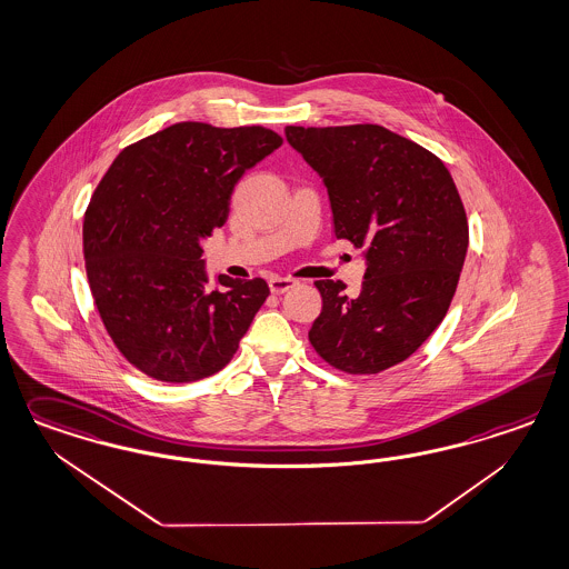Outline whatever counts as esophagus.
Returning a JSON list of instances; mask_svg holds the SVG:
<instances>
[{
	"label": "esophagus",
	"instance_id": "esophagus-1",
	"mask_svg": "<svg viewBox=\"0 0 569 569\" xmlns=\"http://www.w3.org/2000/svg\"><path fill=\"white\" fill-rule=\"evenodd\" d=\"M268 284H270V291L274 295L287 293L289 289H293L295 284H297V280L293 278H280V276H272L270 280H268Z\"/></svg>",
	"mask_w": 569,
	"mask_h": 569
}]
</instances>
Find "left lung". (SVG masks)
<instances>
[{
    "label": "left lung",
    "mask_w": 569,
    "mask_h": 569,
    "mask_svg": "<svg viewBox=\"0 0 569 569\" xmlns=\"http://www.w3.org/2000/svg\"><path fill=\"white\" fill-rule=\"evenodd\" d=\"M284 133L327 186L335 237L367 259L356 297L341 280H316L310 343L349 375L396 367L440 327L459 284L469 226L455 180L433 152L381 126Z\"/></svg>",
    "instance_id": "8db88e82"
}]
</instances>
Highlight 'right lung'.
<instances>
[{
  "mask_svg": "<svg viewBox=\"0 0 569 569\" xmlns=\"http://www.w3.org/2000/svg\"><path fill=\"white\" fill-rule=\"evenodd\" d=\"M282 144L272 129L183 121L126 148L83 218L98 313L129 365L166 383L216 375L239 349L270 289L218 276L202 240L221 228L242 173Z\"/></svg>",
  "mask_w": 569,
  "mask_h": 569,
  "instance_id": "add662e5",
  "label": "right lung"
}]
</instances>
